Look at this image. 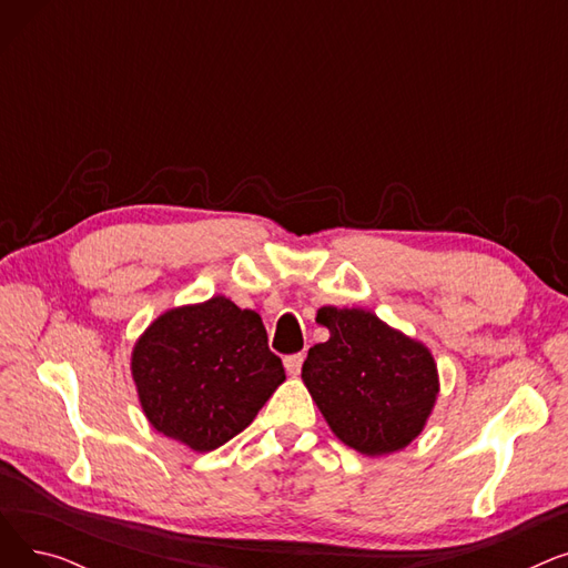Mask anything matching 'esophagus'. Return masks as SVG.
Segmentation results:
<instances>
[{"mask_svg": "<svg viewBox=\"0 0 568 568\" xmlns=\"http://www.w3.org/2000/svg\"><path fill=\"white\" fill-rule=\"evenodd\" d=\"M283 364L290 375H300L302 366H304V354H290V356H285Z\"/></svg>", "mask_w": 568, "mask_h": 568, "instance_id": "esophagus-1", "label": "esophagus"}]
</instances>
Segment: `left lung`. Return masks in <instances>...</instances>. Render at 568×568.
<instances>
[{"label":"left lung","instance_id":"8db88e82","mask_svg":"<svg viewBox=\"0 0 568 568\" xmlns=\"http://www.w3.org/2000/svg\"><path fill=\"white\" fill-rule=\"evenodd\" d=\"M329 341L308 349L302 379L334 435L364 456L419 437L439 394L430 349L364 308L324 306Z\"/></svg>","mask_w":568,"mask_h":568}]
</instances>
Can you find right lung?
Instances as JSON below:
<instances>
[{"mask_svg": "<svg viewBox=\"0 0 568 568\" xmlns=\"http://www.w3.org/2000/svg\"><path fill=\"white\" fill-rule=\"evenodd\" d=\"M131 373L149 424L197 454L251 426L285 382L262 317L223 294L159 315L133 347Z\"/></svg>", "mask_w": 568, "mask_h": 568, "instance_id": "obj_1", "label": "right lung"}]
</instances>
